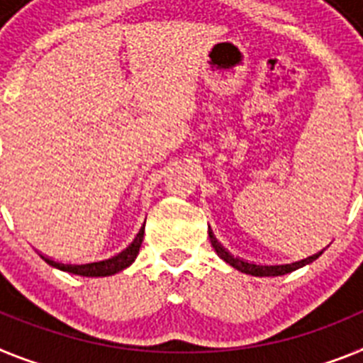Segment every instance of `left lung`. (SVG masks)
<instances>
[{
    "label": "left lung",
    "mask_w": 363,
    "mask_h": 363,
    "mask_svg": "<svg viewBox=\"0 0 363 363\" xmlns=\"http://www.w3.org/2000/svg\"><path fill=\"white\" fill-rule=\"evenodd\" d=\"M210 241H212L213 248H216L217 256L220 257V259H225L226 263L232 264L234 269L241 270V272L245 274H252V276H283V274H289L292 272V270L299 269V267H303V264L307 263H313L316 257L321 256V252H316V254H313V256L305 257V259H299V261H292V263H283V264H263V263H254V261H247V259H241V257L238 256H232L228 250H226L223 245H220L219 241L216 239V235H213V232L210 230Z\"/></svg>",
    "instance_id": "1"
}]
</instances>
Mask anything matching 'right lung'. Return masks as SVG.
<instances>
[{"mask_svg": "<svg viewBox=\"0 0 363 363\" xmlns=\"http://www.w3.org/2000/svg\"><path fill=\"white\" fill-rule=\"evenodd\" d=\"M143 238H144V230H140L137 234V238L131 241L129 247H125L124 250L118 252L116 256L107 257V259L102 261H93V263H84V264H64L58 263V261L47 259L45 261L52 267L60 270H65V272H72L78 274V276H87V277H99V276H111V274L121 272L124 270L125 267L133 263L135 257L138 256V250H140V245H143Z\"/></svg>", "mask_w": 363, "mask_h": 363, "instance_id": "1", "label": "right lung"}]
</instances>
